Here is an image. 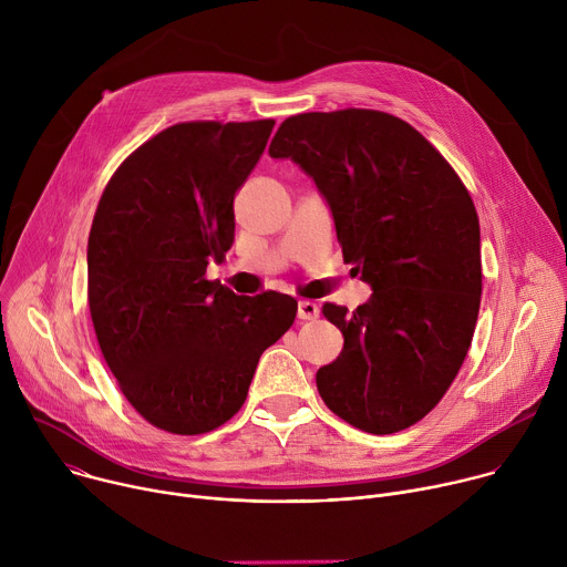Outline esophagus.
I'll return each instance as SVG.
<instances>
[{
	"label": "esophagus",
	"instance_id": "esophagus-1",
	"mask_svg": "<svg viewBox=\"0 0 567 567\" xmlns=\"http://www.w3.org/2000/svg\"><path fill=\"white\" fill-rule=\"evenodd\" d=\"M318 313H320L318 302H313V300H300L298 302V318L300 320H313V318H318Z\"/></svg>",
	"mask_w": 567,
	"mask_h": 567
}]
</instances>
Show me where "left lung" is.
<instances>
[{
	"label": "left lung",
	"instance_id": "obj_1",
	"mask_svg": "<svg viewBox=\"0 0 567 567\" xmlns=\"http://www.w3.org/2000/svg\"><path fill=\"white\" fill-rule=\"evenodd\" d=\"M269 154L291 158L326 197L343 260L372 287L316 385L348 424L388 435L429 415L468 352L482 293L480 221L449 161L406 121L377 110L289 116Z\"/></svg>",
	"mask_w": 567,
	"mask_h": 567
}]
</instances>
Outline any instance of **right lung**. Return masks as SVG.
<instances>
[{
    "label": "right lung",
    "mask_w": 567,
    "mask_h": 567,
    "mask_svg": "<svg viewBox=\"0 0 567 567\" xmlns=\"http://www.w3.org/2000/svg\"><path fill=\"white\" fill-rule=\"evenodd\" d=\"M276 121L177 123L110 179L90 233V311L118 388L152 426L208 433L247 399L262 352L296 318L278 291L237 296L206 267L235 239V193Z\"/></svg>",
    "instance_id": "obj_1"
}]
</instances>
